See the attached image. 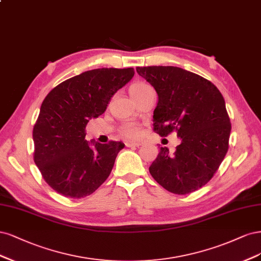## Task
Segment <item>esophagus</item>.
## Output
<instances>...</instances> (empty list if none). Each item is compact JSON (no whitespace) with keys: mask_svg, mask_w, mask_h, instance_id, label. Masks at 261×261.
<instances>
[{"mask_svg":"<svg viewBox=\"0 0 261 261\" xmlns=\"http://www.w3.org/2000/svg\"><path fill=\"white\" fill-rule=\"evenodd\" d=\"M125 144V146L127 147H134V146H140L141 145V143H139V142H131V141H127L124 143Z\"/></svg>","mask_w":261,"mask_h":261,"instance_id":"esophagus-1","label":"esophagus"}]
</instances>
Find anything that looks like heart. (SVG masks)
<instances>
[{
	"label": "heart",
	"mask_w": 261,
	"mask_h": 261,
	"mask_svg": "<svg viewBox=\"0 0 261 261\" xmlns=\"http://www.w3.org/2000/svg\"><path fill=\"white\" fill-rule=\"evenodd\" d=\"M149 86L145 85V83H142V82H138V83H134V85H132L130 87V95L131 96H134L139 94L140 92H142L144 89L148 88ZM121 133L122 136L128 138V139H136L138 137H140L141 134V129L138 127V125L136 123H127L124 124L122 129H121Z\"/></svg>",
	"instance_id": "obj_1"
}]
</instances>
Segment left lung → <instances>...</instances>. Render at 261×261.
<instances>
[{
	"label": "left lung",
	"mask_w": 261,
	"mask_h": 261,
	"mask_svg": "<svg viewBox=\"0 0 261 261\" xmlns=\"http://www.w3.org/2000/svg\"><path fill=\"white\" fill-rule=\"evenodd\" d=\"M137 71L157 92L154 130L161 137L175 130L181 139L173 153L161 147L149 172L167 191L190 194L213 178L228 152L231 123L224 98L212 82L179 67Z\"/></svg>",
	"instance_id": "left-lung-1"
}]
</instances>
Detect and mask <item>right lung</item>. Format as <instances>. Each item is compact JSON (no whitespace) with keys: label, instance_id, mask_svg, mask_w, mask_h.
<instances>
[{"label":"right lung","instance_id":"right-lung-1","mask_svg":"<svg viewBox=\"0 0 261 261\" xmlns=\"http://www.w3.org/2000/svg\"><path fill=\"white\" fill-rule=\"evenodd\" d=\"M134 75L133 68H98L67 79L44 98L33 127V159L45 182L70 198H82L106 181L124 144L86 140L92 118L104 114L117 91Z\"/></svg>","mask_w":261,"mask_h":261}]
</instances>
